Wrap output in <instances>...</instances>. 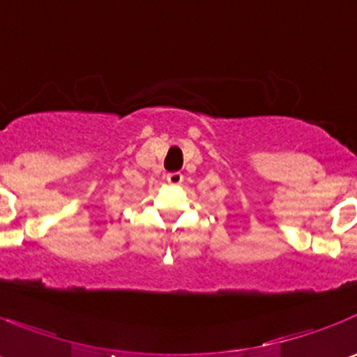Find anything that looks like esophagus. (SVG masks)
Returning a JSON list of instances; mask_svg holds the SVG:
<instances>
[{"label": "esophagus", "instance_id": "34e87169", "mask_svg": "<svg viewBox=\"0 0 357 357\" xmlns=\"http://www.w3.org/2000/svg\"><path fill=\"white\" fill-rule=\"evenodd\" d=\"M167 183L172 186H178L183 183V174L181 172H169L167 174Z\"/></svg>", "mask_w": 357, "mask_h": 357}]
</instances>
